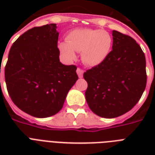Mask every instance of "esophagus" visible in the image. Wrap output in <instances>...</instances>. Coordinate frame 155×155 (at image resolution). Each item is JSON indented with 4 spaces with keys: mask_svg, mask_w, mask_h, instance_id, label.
<instances>
[{
    "mask_svg": "<svg viewBox=\"0 0 155 155\" xmlns=\"http://www.w3.org/2000/svg\"><path fill=\"white\" fill-rule=\"evenodd\" d=\"M76 73H77L78 76L79 78H82L83 75H84V71L82 69H80V68H77V70H76Z\"/></svg>",
    "mask_w": 155,
    "mask_h": 155,
    "instance_id": "obj_1",
    "label": "esophagus"
}]
</instances>
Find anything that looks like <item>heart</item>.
<instances>
[{
  "label": "heart",
  "instance_id": "obj_1",
  "mask_svg": "<svg viewBox=\"0 0 155 155\" xmlns=\"http://www.w3.org/2000/svg\"><path fill=\"white\" fill-rule=\"evenodd\" d=\"M113 46V38L105 30L97 29H76L67 36V41L60 42L58 47L68 60L76 58V52H81L82 60L88 66H97L108 57Z\"/></svg>",
  "mask_w": 155,
  "mask_h": 155
}]
</instances>
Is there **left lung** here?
I'll return each instance as SVG.
<instances>
[{
  "label": "left lung",
  "mask_w": 155,
  "mask_h": 155,
  "mask_svg": "<svg viewBox=\"0 0 155 155\" xmlns=\"http://www.w3.org/2000/svg\"><path fill=\"white\" fill-rule=\"evenodd\" d=\"M113 47L106 59L84 73L90 109L104 118L117 117L138 102L147 85L146 58L133 38L112 31Z\"/></svg>",
  "instance_id": "1"
}]
</instances>
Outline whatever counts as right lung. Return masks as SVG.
Listing matches in <instances>:
<instances>
[{
    "label": "right lung",
    "instance_id": "1",
    "mask_svg": "<svg viewBox=\"0 0 155 155\" xmlns=\"http://www.w3.org/2000/svg\"><path fill=\"white\" fill-rule=\"evenodd\" d=\"M56 28V24H49L21 35L11 47L5 68L13 102L35 117L58 113L78 80L77 68L59 61Z\"/></svg>",
    "mask_w": 155,
    "mask_h": 155
}]
</instances>
